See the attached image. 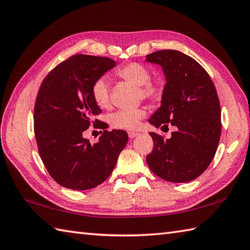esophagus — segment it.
I'll use <instances>...</instances> for the list:
<instances>
[{"mask_svg":"<svg viewBox=\"0 0 250 250\" xmlns=\"http://www.w3.org/2000/svg\"><path fill=\"white\" fill-rule=\"evenodd\" d=\"M128 135H129V138L132 140V139H134V138H136V136L139 135V133L138 132H133V131H130V132H128Z\"/></svg>","mask_w":250,"mask_h":250,"instance_id":"34e87169","label":"esophagus"}]
</instances>
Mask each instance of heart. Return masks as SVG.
Here are the masks:
<instances>
[{"instance_id":"obj_1","label":"heart","mask_w":250,"mask_h":250,"mask_svg":"<svg viewBox=\"0 0 250 250\" xmlns=\"http://www.w3.org/2000/svg\"><path fill=\"white\" fill-rule=\"evenodd\" d=\"M122 79L139 86V97L157 102L161 100L165 92L164 82L160 80H150V71L146 66L140 62H130L117 70ZM92 99L101 108L109 106V84L105 77H101L93 83ZM146 115L143 107L134 109H119L108 116V121L116 129L132 130L139 125L140 120Z\"/></svg>"}]
</instances>
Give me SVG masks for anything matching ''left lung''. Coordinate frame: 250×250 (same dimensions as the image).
<instances>
[{
  "instance_id": "obj_1",
  "label": "left lung",
  "mask_w": 250,
  "mask_h": 250,
  "mask_svg": "<svg viewBox=\"0 0 250 250\" xmlns=\"http://www.w3.org/2000/svg\"><path fill=\"white\" fill-rule=\"evenodd\" d=\"M146 62L163 68L166 85L161 104L149 124L174 126L170 139L150 132L153 151L146 157L149 169L173 183L195 180L211 163L221 135V108L207 71L182 52L157 51Z\"/></svg>"
}]
</instances>
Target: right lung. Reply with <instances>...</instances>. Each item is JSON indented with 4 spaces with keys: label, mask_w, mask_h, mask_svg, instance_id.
I'll use <instances>...</instances> for the list:
<instances>
[{
    "label": "right lung",
    "mask_w": 250,
    "mask_h": 250,
    "mask_svg": "<svg viewBox=\"0 0 250 250\" xmlns=\"http://www.w3.org/2000/svg\"><path fill=\"white\" fill-rule=\"evenodd\" d=\"M107 57L73 55L48 73L34 106V134L41 159L51 177L63 188L85 190L104 182L128 143L122 130L104 131L99 142L83 138L102 110L92 99L93 83L112 69Z\"/></svg>",
    "instance_id": "add662e5"
}]
</instances>
